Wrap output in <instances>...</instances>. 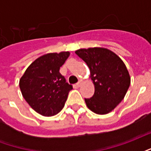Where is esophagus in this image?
<instances>
[{
  "instance_id": "esophagus-1",
  "label": "esophagus",
  "mask_w": 151,
  "mask_h": 151,
  "mask_svg": "<svg viewBox=\"0 0 151 151\" xmlns=\"http://www.w3.org/2000/svg\"><path fill=\"white\" fill-rule=\"evenodd\" d=\"M82 81H79V82H78L77 84H76V86H77L78 87H80V86H82Z\"/></svg>"
}]
</instances>
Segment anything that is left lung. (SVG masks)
I'll return each mask as SVG.
<instances>
[{"label":"left lung","mask_w":151,"mask_h":151,"mask_svg":"<svg viewBox=\"0 0 151 151\" xmlns=\"http://www.w3.org/2000/svg\"><path fill=\"white\" fill-rule=\"evenodd\" d=\"M75 53L85 61L95 86V94L85 99L87 108L99 115L109 113L123 100L130 85V76L123 60L111 50L90 47Z\"/></svg>","instance_id":"obj_1"}]
</instances>
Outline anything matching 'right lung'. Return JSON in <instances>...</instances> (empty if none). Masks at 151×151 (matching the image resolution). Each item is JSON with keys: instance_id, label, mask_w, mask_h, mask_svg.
Returning <instances> with one entry per match:
<instances>
[{"instance_id": "right-lung-1", "label": "right lung", "mask_w": 151, "mask_h": 151, "mask_svg": "<svg viewBox=\"0 0 151 151\" xmlns=\"http://www.w3.org/2000/svg\"><path fill=\"white\" fill-rule=\"evenodd\" d=\"M69 54L61 52L41 56L29 65L19 81L25 100L42 116H52L59 113L73 89L60 73Z\"/></svg>"}]
</instances>
